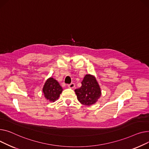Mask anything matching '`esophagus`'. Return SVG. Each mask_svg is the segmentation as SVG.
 <instances>
[{
  "label": "esophagus",
  "mask_w": 149,
  "mask_h": 149,
  "mask_svg": "<svg viewBox=\"0 0 149 149\" xmlns=\"http://www.w3.org/2000/svg\"><path fill=\"white\" fill-rule=\"evenodd\" d=\"M68 88H74L75 87V84L74 83H71L70 84L68 85Z\"/></svg>",
  "instance_id": "1"
}]
</instances>
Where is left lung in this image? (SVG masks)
I'll use <instances>...</instances> for the list:
<instances>
[{"mask_svg":"<svg viewBox=\"0 0 149 149\" xmlns=\"http://www.w3.org/2000/svg\"><path fill=\"white\" fill-rule=\"evenodd\" d=\"M82 86L74 92L78 101L86 106H90L98 101L101 96V89L94 76L86 74L81 82Z\"/></svg>","mask_w":149,"mask_h":149,"instance_id":"obj_1","label":"left lung"}]
</instances>
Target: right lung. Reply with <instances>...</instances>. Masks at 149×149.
<instances>
[{
    "label": "right lung",
    "instance_id": "add662e5",
    "mask_svg": "<svg viewBox=\"0 0 149 149\" xmlns=\"http://www.w3.org/2000/svg\"><path fill=\"white\" fill-rule=\"evenodd\" d=\"M63 90L58 82L52 77L47 79L42 88L44 96L50 102H54L58 100Z\"/></svg>",
    "mask_w": 149,
    "mask_h": 149
}]
</instances>
